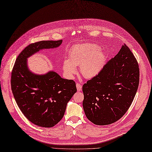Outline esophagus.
Segmentation results:
<instances>
[{"label": "esophagus", "mask_w": 152, "mask_h": 152, "mask_svg": "<svg viewBox=\"0 0 152 152\" xmlns=\"http://www.w3.org/2000/svg\"><path fill=\"white\" fill-rule=\"evenodd\" d=\"M76 87H77V91H81V88H82V86L81 84H80L79 83H76Z\"/></svg>", "instance_id": "1"}]
</instances>
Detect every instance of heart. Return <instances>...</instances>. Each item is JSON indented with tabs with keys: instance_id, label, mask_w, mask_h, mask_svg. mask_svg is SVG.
I'll return each mask as SVG.
<instances>
[{
	"instance_id": "obj_1",
	"label": "heart",
	"mask_w": 152,
	"mask_h": 152,
	"mask_svg": "<svg viewBox=\"0 0 152 152\" xmlns=\"http://www.w3.org/2000/svg\"><path fill=\"white\" fill-rule=\"evenodd\" d=\"M104 59V53L96 45H76L70 50L68 60L63 62V69L65 75L71 77L77 72L75 66H80L81 75L90 79L96 76L102 69Z\"/></svg>"
}]
</instances>
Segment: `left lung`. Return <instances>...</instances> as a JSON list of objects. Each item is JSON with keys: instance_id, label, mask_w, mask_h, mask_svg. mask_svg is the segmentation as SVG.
<instances>
[{"instance_id": "1", "label": "left lung", "mask_w": 152, "mask_h": 152, "mask_svg": "<svg viewBox=\"0 0 152 152\" xmlns=\"http://www.w3.org/2000/svg\"><path fill=\"white\" fill-rule=\"evenodd\" d=\"M140 79L138 62L125 44L98 74L84 84L83 109L97 125L113 123L124 115L137 93Z\"/></svg>"}]
</instances>
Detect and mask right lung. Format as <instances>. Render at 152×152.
Listing matches in <instances>:
<instances>
[{
  "label": "right lung",
  "instance_id": "right-lung-1",
  "mask_svg": "<svg viewBox=\"0 0 152 152\" xmlns=\"http://www.w3.org/2000/svg\"><path fill=\"white\" fill-rule=\"evenodd\" d=\"M62 42L29 44L18 56L12 71L11 89L17 104L28 120L41 127H53L63 118L67 102L77 91L76 83L53 71L43 75L34 74L28 69L27 59L39 50L58 48Z\"/></svg>",
  "mask_w": 152,
  "mask_h": 152
}]
</instances>
